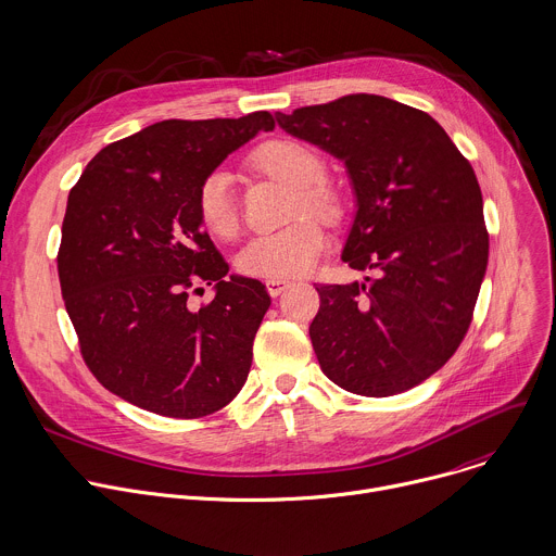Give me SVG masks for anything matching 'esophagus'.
Masks as SVG:
<instances>
[{
  "mask_svg": "<svg viewBox=\"0 0 556 556\" xmlns=\"http://www.w3.org/2000/svg\"><path fill=\"white\" fill-rule=\"evenodd\" d=\"M265 287L271 298H278L282 291H287L291 287V282L289 280H265Z\"/></svg>",
  "mask_w": 556,
  "mask_h": 556,
  "instance_id": "obj_1",
  "label": "esophagus"
}]
</instances>
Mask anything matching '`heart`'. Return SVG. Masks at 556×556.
<instances>
[{"label":"heart","instance_id":"b5f03b06","mask_svg":"<svg viewBox=\"0 0 556 556\" xmlns=\"http://www.w3.org/2000/svg\"><path fill=\"white\" fill-rule=\"evenodd\" d=\"M254 166L271 179L293 188L289 218L293 224L280 232L263 235L243 245L237 256L241 274L267 280H287L308 274L326 248V235L315 214L338 220L344 212L340 192L324 181L326 164L317 151L298 140H271L254 157ZM197 214L201 226L216 239H232L241 228L239 197L232 175L212 170L197 190Z\"/></svg>","mask_w":556,"mask_h":556}]
</instances>
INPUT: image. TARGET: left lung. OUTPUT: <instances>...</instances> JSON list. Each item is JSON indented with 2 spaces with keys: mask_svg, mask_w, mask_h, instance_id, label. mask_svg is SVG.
<instances>
[{
  "mask_svg": "<svg viewBox=\"0 0 556 556\" xmlns=\"http://www.w3.org/2000/svg\"><path fill=\"white\" fill-rule=\"evenodd\" d=\"M293 138L344 162L355 218L342 250L375 278L319 285L308 326L321 372L362 396L405 392L447 364L489 263L482 190L429 114L375 93L276 114Z\"/></svg>",
  "mask_w": 556,
  "mask_h": 556,
  "instance_id": "8db88e82",
  "label": "left lung"
}]
</instances>
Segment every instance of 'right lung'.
Here are the masks:
<instances>
[{
    "label": "right lung",
    "instance_id": "right-lung-1",
    "mask_svg": "<svg viewBox=\"0 0 556 556\" xmlns=\"http://www.w3.org/2000/svg\"><path fill=\"white\" fill-rule=\"evenodd\" d=\"M274 127L269 111L162 121L104 147L70 190L61 293L83 359L109 392L160 416L199 418L245 386L271 298L263 282L228 276L201 230L197 190ZM199 281L215 298L192 309L187 293Z\"/></svg>",
    "mask_w": 556,
    "mask_h": 556
}]
</instances>
